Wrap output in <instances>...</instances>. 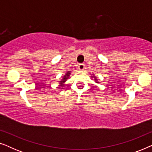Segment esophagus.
<instances>
[{
  "instance_id": "34e87169",
  "label": "esophagus",
  "mask_w": 152,
  "mask_h": 152,
  "mask_svg": "<svg viewBox=\"0 0 152 152\" xmlns=\"http://www.w3.org/2000/svg\"><path fill=\"white\" fill-rule=\"evenodd\" d=\"M78 68H79V69L81 70H84V64H79V66H78Z\"/></svg>"
}]
</instances>
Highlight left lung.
Masks as SVG:
<instances>
[{
  "mask_svg": "<svg viewBox=\"0 0 152 152\" xmlns=\"http://www.w3.org/2000/svg\"><path fill=\"white\" fill-rule=\"evenodd\" d=\"M93 77H94V76H93ZM95 80L96 81V83H98L99 82H97V79H96V77H95Z\"/></svg>",
  "mask_w": 152,
  "mask_h": 152,
  "instance_id": "obj_1",
  "label": "left lung"
}]
</instances>
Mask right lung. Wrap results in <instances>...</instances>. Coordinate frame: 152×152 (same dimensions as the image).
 Masks as SVG:
<instances>
[{"instance_id": "right-lung-1", "label": "right lung", "mask_w": 152, "mask_h": 152, "mask_svg": "<svg viewBox=\"0 0 152 152\" xmlns=\"http://www.w3.org/2000/svg\"><path fill=\"white\" fill-rule=\"evenodd\" d=\"M70 71H68V72H66L65 75L64 76L63 79H62V80L60 81V83H59L60 86H64V83H65L66 80H67V79L68 78V77L70 76Z\"/></svg>"}]
</instances>
